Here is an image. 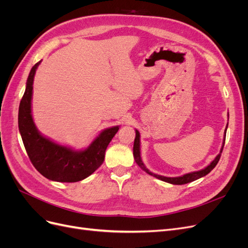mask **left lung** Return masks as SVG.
<instances>
[{
    "label": "left lung",
    "instance_id": "8db88e82",
    "mask_svg": "<svg viewBox=\"0 0 248 248\" xmlns=\"http://www.w3.org/2000/svg\"><path fill=\"white\" fill-rule=\"evenodd\" d=\"M228 116H229V114H228ZM227 128H228V125H227ZM227 128H226V130H224V137H226ZM140 132H139V130L136 129V139H134V144H133V157H134V160H136V162L138 163V166L141 170H144L147 172V174L151 175V176H153L157 179H159V180H161V181L168 182V183H170V184H175V185H182V184H186V183H189V182H192V181H196V180L208 175L209 172L216 167V164L218 163L221 152H222V149H223V146H224V140H226V138H223V142H222V146H221L219 154L217 155L214 158V160L211 163H210L209 166H207L205 169H202L201 170H197V171H191V172H188V174H185L183 176H179V177H164V176L154 174V172L150 171L145 167V164H144V162H142L141 157H140Z\"/></svg>",
    "mask_w": 248,
    "mask_h": 248
}]
</instances>
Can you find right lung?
I'll return each instance as SVG.
<instances>
[{
    "label": "right lung",
    "mask_w": 248,
    "mask_h": 248,
    "mask_svg": "<svg viewBox=\"0 0 248 248\" xmlns=\"http://www.w3.org/2000/svg\"><path fill=\"white\" fill-rule=\"evenodd\" d=\"M36 63L27 79L26 91L19 103L18 128L30 160L42 176L57 182H78L98 169L106 150L120 126L102 130L86 149L74 150L42 136L37 129L32 116L34 77L39 64Z\"/></svg>",
    "instance_id": "obj_1"
}]
</instances>
